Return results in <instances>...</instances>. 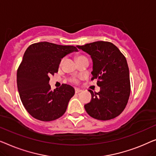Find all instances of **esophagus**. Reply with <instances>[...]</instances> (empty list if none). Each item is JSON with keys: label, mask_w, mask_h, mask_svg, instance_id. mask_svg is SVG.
I'll use <instances>...</instances> for the list:
<instances>
[{"label": "esophagus", "mask_w": 156, "mask_h": 156, "mask_svg": "<svg viewBox=\"0 0 156 156\" xmlns=\"http://www.w3.org/2000/svg\"><path fill=\"white\" fill-rule=\"evenodd\" d=\"M82 90H81L80 89H79V88H77V87H76L75 88V92H76V93H80V92H81Z\"/></svg>", "instance_id": "34e87169"}]
</instances>
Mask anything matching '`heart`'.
Returning <instances> with one entry per match:
<instances>
[{
  "label": "heart",
  "instance_id": "1",
  "mask_svg": "<svg viewBox=\"0 0 156 156\" xmlns=\"http://www.w3.org/2000/svg\"><path fill=\"white\" fill-rule=\"evenodd\" d=\"M82 57H83V56H77V57H76V60H78V59L80 58H82ZM61 62H62V61H61ZM71 81H72V82H73V83H77V80H76V79H72Z\"/></svg>",
  "mask_w": 156,
  "mask_h": 156
}]
</instances>
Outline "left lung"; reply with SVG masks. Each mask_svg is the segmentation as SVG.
Returning <instances> with one entry per match:
<instances>
[{
	"instance_id": "obj_1",
	"label": "left lung",
	"mask_w": 156,
	"mask_h": 156,
	"mask_svg": "<svg viewBox=\"0 0 156 156\" xmlns=\"http://www.w3.org/2000/svg\"><path fill=\"white\" fill-rule=\"evenodd\" d=\"M91 56L93 67L91 80L98 79V93L88 90L90 102L84 107L94 119L109 120L117 117L126 107L131 93L126 59L120 50L109 41H98L77 46Z\"/></svg>"
}]
</instances>
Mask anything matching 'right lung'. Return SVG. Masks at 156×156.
I'll return each instance as SVG.
<instances>
[{"mask_svg": "<svg viewBox=\"0 0 156 156\" xmlns=\"http://www.w3.org/2000/svg\"><path fill=\"white\" fill-rule=\"evenodd\" d=\"M77 50L74 46L47 41L32 44L26 49L17 71V85L22 103L32 117L50 122L66 112L75 90L62 84L51 90L49 76L58 72L63 57Z\"/></svg>", "mask_w": 156, "mask_h": 156, "instance_id": "obj_1", "label": "right lung"}]
</instances>
